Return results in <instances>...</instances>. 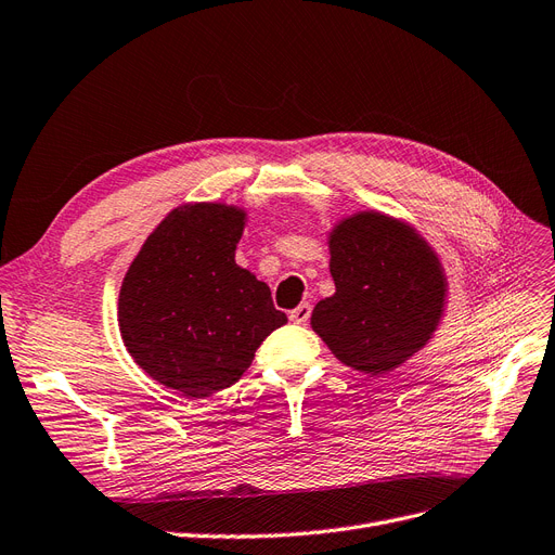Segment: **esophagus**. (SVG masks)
I'll use <instances>...</instances> for the list:
<instances>
[{
    "label": "esophagus",
    "instance_id": "34e87169",
    "mask_svg": "<svg viewBox=\"0 0 555 555\" xmlns=\"http://www.w3.org/2000/svg\"><path fill=\"white\" fill-rule=\"evenodd\" d=\"M310 312H312V308H310V304H300L298 308H294L292 312H289V319L294 324H308V319H310Z\"/></svg>",
    "mask_w": 555,
    "mask_h": 555
}]
</instances>
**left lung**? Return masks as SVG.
<instances>
[{"instance_id": "obj_1", "label": "left lung", "mask_w": 555, "mask_h": 555, "mask_svg": "<svg viewBox=\"0 0 555 555\" xmlns=\"http://www.w3.org/2000/svg\"><path fill=\"white\" fill-rule=\"evenodd\" d=\"M335 294L312 310V331L345 365L384 375L438 328L447 278L418 233L389 215L357 212L328 236Z\"/></svg>"}]
</instances>
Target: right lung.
<instances>
[{
    "instance_id": "add662e5",
    "label": "right lung",
    "mask_w": 555,
    "mask_h": 555,
    "mask_svg": "<svg viewBox=\"0 0 555 555\" xmlns=\"http://www.w3.org/2000/svg\"><path fill=\"white\" fill-rule=\"evenodd\" d=\"M245 210L190 204L150 233L122 280L117 322L143 371L192 400L236 384L287 314L236 263Z\"/></svg>"
}]
</instances>
